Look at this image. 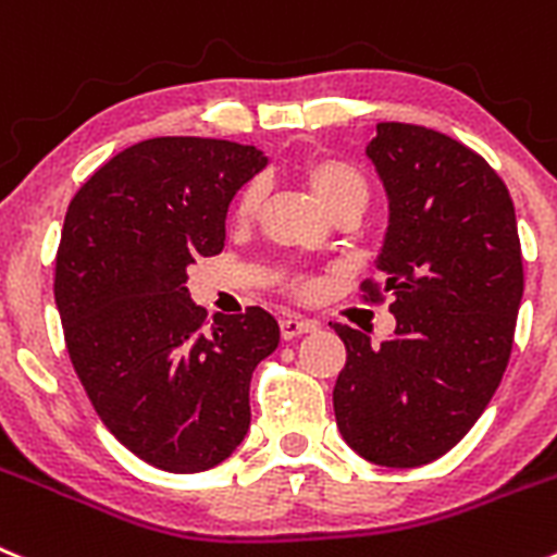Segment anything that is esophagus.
Instances as JSON below:
<instances>
[{
    "instance_id": "34e87169",
    "label": "esophagus",
    "mask_w": 557,
    "mask_h": 557,
    "mask_svg": "<svg viewBox=\"0 0 557 557\" xmlns=\"http://www.w3.org/2000/svg\"><path fill=\"white\" fill-rule=\"evenodd\" d=\"M310 330H315V324L308 319H296V315H285V319H280V335H283V341H294V337L305 335V332Z\"/></svg>"
}]
</instances>
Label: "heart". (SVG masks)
I'll return each mask as SVG.
<instances>
[{
	"mask_svg": "<svg viewBox=\"0 0 557 557\" xmlns=\"http://www.w3.org/2000/svg\"><path fill=\"white\" fill-rule=\"evenodd\" d=\"M294 173L308 184V189L330 211V216H357L371 197V186H368V178L360 173V168H355L351 161L341 159V156L324 153V150H310V153L299 156L294 161ZM263 195H267V186L261 178L247 181L233 200V220L238 225L252 222L255 214L261 211ZM280 280H283L285 290L294 294L296 299H313L321 290L319 280L302 272H283Z\"/></svg>",
	"mask_w": 557,
	"mask_h": 557,
	"instance_id": "1",
	"label": "heart"
}]
</instances>
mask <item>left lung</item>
<instances>
[{
    "label": "left lung",
    "mask_w": 557,
    "mask_h": 557,
    "mask_svg": "<svg viewBox=\"0 0 557 557\" xmlns=\"http://www.w3.org/2000/svg\"><path fill=\"white\" fill-rule=\"evenodd\" d=\"M389 197L379 272L362 299L393 296L396 335L346 346L332 404L343 440L382 467L448 454L495 396L513 346L524 274L513 202L500 175L459 139L379 123L368 145Z\"/></svg>",
    "instance_id": "8db88e82"
}]
</instances>
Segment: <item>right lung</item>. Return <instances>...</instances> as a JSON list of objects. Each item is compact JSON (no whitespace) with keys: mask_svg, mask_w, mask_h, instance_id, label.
<instances>
[{"mask_svg":"<svg viewBox=\"0 0 557 557\" xmlns=\"http://www.w3.org/2000/svg\"><path fill=\"white\" fill-rule=\"evenodd\" d=\"M263 164L227 139H145L67 206L54 261L67 355L103 425L159 470H211L242 445L249 379L277 349L267 310L208 324L186 288L197 255L222 252L227 206Z\"/></svg>","mask_w":557,"mask_h":557,"instance_id":"add662e5","label":"right lung"}]
</instances>
